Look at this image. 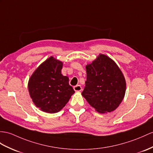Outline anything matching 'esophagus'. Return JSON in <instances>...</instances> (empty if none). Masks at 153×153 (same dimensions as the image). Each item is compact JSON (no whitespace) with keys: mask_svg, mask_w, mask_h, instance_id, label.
I'll return each instance as SVG.
<instances>
[{"mask_svg":"<svg viewBox=\"0 0 153 153\" xmlns=\"http://www.w3.org/2000/svg\"><path fill=\"white\" fill-rule=\"evenodd\" d=\"M73 89L75 91H80L82 90V87L80 85H76L73 87Z\"/></svg>","mask_w":153,"mask_h":153,"instance_id":"esophagus-1","label":"esophagus"}]
</instances>
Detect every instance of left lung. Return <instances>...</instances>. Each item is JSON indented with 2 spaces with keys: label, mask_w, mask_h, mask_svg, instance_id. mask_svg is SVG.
I'll return each mask as SVG.
<instances>
[{
  "label": "left lung",
  "mask_w": 153,
  "mask_h": 153,
  "mask_svg": "<svg viewBox=\"0 0 153 153\" xmlns=\"http://www.w3.org/2000/svg\"><path fill=\"white\" fill-rule=\"evenodd\" d=\"M87 79L82 95L99 113L115 110L124 98L125 79L112 59L99 54L86 65Z\"/></svg>",
  "instance_id": "1"
}]
</instances>
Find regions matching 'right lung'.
I'll list each match as a JSON object with an SVG mask.
<instances>
[{"instance_id": "right-lung-1", "label": "right lung", "mask_w": 153, "mask_h": 153, "mask_svg": "<svg viewBox=\"0 0 153 153\" xmlns=\"http://www.w3.org/2000/svg\"><path fill=\"white\" fill-rule=\"evenodd\" d=\"M62 62L51 57L41 64L28 82L35 105L45 112L56 113L65 106L74 91L68 76L61 73Z\"/></svg>"}]
</instances>
